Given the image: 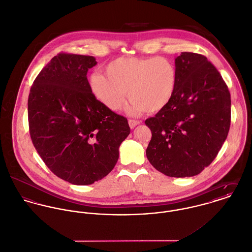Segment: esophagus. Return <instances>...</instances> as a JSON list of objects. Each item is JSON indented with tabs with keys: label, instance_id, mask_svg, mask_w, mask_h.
<instances>
[{
	"label": "esophagus",
	"instance_id": "34e87169",
	"mask_svg": "<svg viewBox=\"0 0 252 252\" xmlns=\"http://www.w3.org/2000/svg\"><path fill=\"white\" fill-rule=\"evenodd\" d=\"M140 121H137V120H132V119H130V120H128V125H129V127L131 128V129H133L137 125H139Z\"/></svg>",
	"mask_w": 252,
	"mask_h": 252
}]
</instances>
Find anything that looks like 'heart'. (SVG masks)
I'll return each instance as SVG.
<instances>
[{"label":"heart","instance_id":"1","mask_svg":"<svg viewBox=\"0 0 252 252\" xmlns=\"http://www.w3.org/2000/svg\"><path fill=\"white\" fill-rule=\"evenodd\" d=\"M105 74L93 73L89 87L93 95L112 111L121 110L128 96V111L138 115L159 112L172 100L178 83L175 63L164 57H121L113 60Z\"/></svg>","mask_w":252,"mask_h":252}]
</instances>
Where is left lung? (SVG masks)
Returning a JSON list of instances; mask_svg holds the SVG:
<instances>
[{
	"instance_id": "left-lung-1",
	"label": "left lung",
	"mask_w": 252,
	"mask_h": 252,
	"mask_svg": "<svg viewBox=\"0 0 252 252\" xmlns=\"http://www.w3.org/2000/svg\"><path fill=\"white\" fill-rule=\"evenodd\" d=\"M178 83L167 106L145 121L152 131L150 163L169 177H192L208 167L227 138L231 97L216 66L201 54L176 58Z\"/></svg>"
}]
</instances>
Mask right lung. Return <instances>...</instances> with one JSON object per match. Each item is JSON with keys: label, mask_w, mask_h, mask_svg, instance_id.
I'll use <instances>...</instances> for the list:
<instances>
[{"label": "right lung", "mask_w": 252, "mask_h": 252, "mask_svg": "<svg viewBox=\"0 0 252 252\" xmlns=\"http://www.w3.org/2000/svg\"><path fill=\"white\" fill-rule=\"evenodd\" d=\"M94 57L59 53L31 87L29 130L32 144L57 177L78 186L107 176L130 128L126 118L91 93L87 72Z\"/></svg>", "instance_id": "obj_1"}]
</instances>
